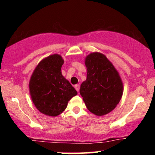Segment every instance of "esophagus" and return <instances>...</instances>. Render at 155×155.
I'll return each instance as SVG.
<instances>
[{
    "label": "esophagus",
    "instance_id": "34e87169",
    "mask_svg": "<svg viewBox=\"0 0 155 155\" xmlns=\"http://www.w3.org/2000/svg\"><path fill=\"white\" fill-rule=\"evenodd\" d=\"M75 90H76V91H77L78 92H79V90H80V84H75Z\"/></svg>",
    "mask_w": 155,
    "mask_h": 155
}]
</instances>
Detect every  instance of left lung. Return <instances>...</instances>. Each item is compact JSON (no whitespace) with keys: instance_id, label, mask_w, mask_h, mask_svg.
Segmentation results:
<instances>
[{"instance_id":"1","label":"left lung","mask_w":155,"mask_h":155,"mask_svg":"<svg viewBox=\"0 0 155 155\" xmlns=\"http://www.w3.org/2000/svg\"><path fill=\"white\" fill-rule=\"evenodd\" d=\"M84 63L87 79L80 85V94L89 111L98 116L106 115L115 109L121 99V78L114 65L101 53H91Z\"/></svg>"}]
</instances>
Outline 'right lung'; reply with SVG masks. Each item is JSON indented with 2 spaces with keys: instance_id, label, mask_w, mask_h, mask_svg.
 I'll use <instances>...</instances> for the list:
<instances>
[{
  "instance_id": "1",
  "label": "right lung",
  "mask_w": 155,
  "mask_h": 155,
  "mask_svg": "<svg viewBox=\"0 0 155 155\" xmlns=\"http://www.w3.org/2000/svg\"><path fill=\"white\" fill-rule=\"evenodd\" d=\"M64 63L58 54H53L39 62L29 80L31 100L41 113L57 116L66 109L68 102L78 92L62 75Z\"/></svg>"
}]
</instances>
